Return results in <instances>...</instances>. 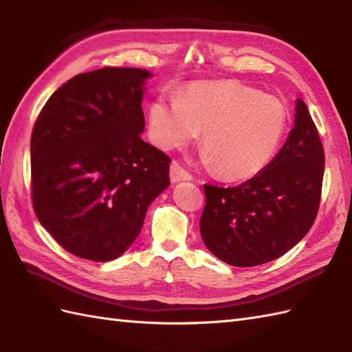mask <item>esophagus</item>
<instances>
[{
    "instance_id": "obj_1",
    "label": "esophagus",
    "mask_w": 352,
    "mask_h": 352,
    "mask_svg": "<svg viewBox=\"0 0 352 352\" xmlns=\"http://www.w3.org/2000/svg\"><path fill=\"white\" fill-rule=\"evenodd\" d=\"M186 180H192V175L182 166L180 163L172 162L170 163V182L178 183V182H186Z\"/></svg>"
}]
</instances>
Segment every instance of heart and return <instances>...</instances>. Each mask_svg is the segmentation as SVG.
Here are the masks:
<instances>
[{"label":"heart","mask_w":352,"mask_h":352,"mask_svg":"<svg viewBox=\"0 0 352 352\" xmlns=\"http://www.w3.org/2000/svg\"><path fill=\"white\" fill-rule=\"evenodd\" d=\"M149 134L162 149H177L203 131L204 159L226 180L251 178L272 160L287 129L286 104L236 80L198 81L178 95H157Z\"/></svg>","instance_id":"obj_1"}]
</instances>
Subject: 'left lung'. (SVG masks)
<instances>
[{
	"label": "left lung",
	"mask_w": 352,
	"mask_h": 352,
	"mask_svg": "<svg viewBox=\"0 0 352 352\" xmlns=\"http://www.w3.org/2000/svg\"><path fill=\"white\" fill-rule=\"evenodd\" d=\"M324 168L322 142L300 98L286 144L260 174L236 188L204 184L199 231L207 248L237 267L281 257L316 219Z\"/></svg>",
	"instance_id": "left-lung-1"
}]
</instances>
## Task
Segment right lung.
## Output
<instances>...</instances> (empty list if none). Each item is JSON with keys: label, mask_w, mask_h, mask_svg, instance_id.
I'll list each match as a JSON object with an SVG mask.
<instances>
[{"label": "right lung", "mask_w": 352, "mask_h": 352, "mask_svg": "<svg viewBox=\"0 0 352 352\" xmlns=\"http://www.w3.org/2000/svg\"><path fill=\"white\" fill-rule=\"evenodd\" d=\"M139 68L78 74L45 102L32 151L37 219L74 256L109 261L139 236L148 206L169 186L170 159L142 140Z\"/></svg>", "instance_id": "right-lung-1"}]
</instances>
